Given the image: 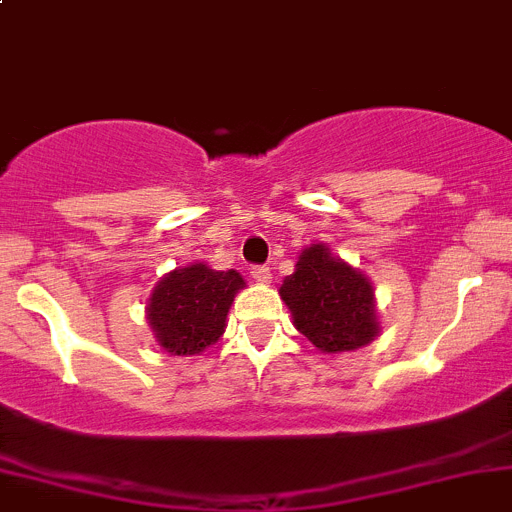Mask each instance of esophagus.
<instances>
[{
	"label": "esophagus",
	"instance_id": "esophagus-1",
	"mask_svg": "<svg viewBox=\"0 0 512 512\" xmlns=\"http://www.w3.org/2000/svg\"><path fill=\"white\" fill-rule=\"evenodd\" d=\"M252 280H255L257 285H270V282H272V270H270V267H265V265L252 267Z\"/></svg>",
	"mask_w": 512,
	"mask_h": 512
}]
</instances>
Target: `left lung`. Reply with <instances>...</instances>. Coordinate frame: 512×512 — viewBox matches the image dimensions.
<instances>
[{"label": "left lung", "instance_id": "left-lung-1", "mask_svg": "<svg viewBox=\"0 0 512 512\" xmlns=\"http://www.w3.org/2000/svg\"><path fill=\"white\" fill-rule=\"evenodd\" d=\"M280 297L297 332L319 352H354L379 337L369 277L334 257L322 242L302 250L294 272L282 282Z\"/></svg>", "mask_w": 512, "mask_h": 512}]
</instances>
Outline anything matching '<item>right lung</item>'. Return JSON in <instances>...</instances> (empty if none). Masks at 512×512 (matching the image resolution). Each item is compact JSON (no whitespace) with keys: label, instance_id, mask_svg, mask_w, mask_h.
<instances>
[{"label":"right lung","instance_id":"right-lung-1","mask_svg":"<svg viewBox=\"0 0 512 512\" xmlns=\"http://www.w3.org/2000/svg\"><path fill=\"white\" fill-rule=\"evenodd\" d=\"M242 287L240 272L210 270L205 262L168 272L148 299L156 342L173 356L205 352L223 337L230 304Z\"/></svg>","mask_w":512,"mask_h":512}]
</instances>
